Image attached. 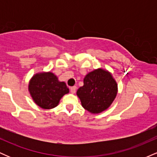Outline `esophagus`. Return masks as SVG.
I'll return each instance as SVG.
<instances>
[{"label": "esophagus", "mask_w": 157, "mask_h": 157, "mask_svg": "<svg viewBox=\"0 0 157 157\" xmlns=\"http://www.w3.org/2000/svg\"><path fill=\"white\" fill-rule=\"evenodd\" d=\"M70 90H71V93L75 94V91H76V86H72V87L70 88Z\"/></svg>", "instance_id": "esophagus-1"}]
</instances>
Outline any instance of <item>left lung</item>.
<instances>
[{
	"mask_svg": "<svg viewBox=\"0 0 157 157\" xmlns=\"http://www.w3.org/2000/svg\"><path fill=\"white\" fill-rule=\"evenodd\" d=\"M83 82L77 94L85 109L97 113L111 105L117 93V85L111 74L99 68L88 74Z\"/></svg>",
	"mask_w": 157,
	"mask_h": 157,
	"instance_id": "8db88e82",
	"label": "left lung"
}]
</instances>
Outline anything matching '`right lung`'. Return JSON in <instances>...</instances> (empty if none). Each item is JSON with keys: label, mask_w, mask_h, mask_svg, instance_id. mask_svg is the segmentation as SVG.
Returning a JSON list of instances; mask_svg holds the SVG:
<instances>
[{"label": "right lung", "mask_w": 157, "mask_h": 157, "mask_svg": "<svg viewBox=\"0 0 157 157\" xmlns=\"http://www.w3.org/2000/svg\"><path fill=\"white\" fill-rule=\"evenodd\" d=\"M32 98L40 107L45 109H53L58 105L60 98L69 90L64 82H59L57 77L51 72L37 74L29 85Z\"/></svg>", "instance_id": "add662e5"}]
</instances>
